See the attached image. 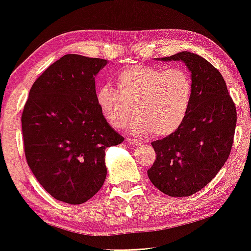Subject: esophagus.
I'll return each instance as SVG.
<instances>
[{"label":"esophagus","instance_id":"34e87169","mask_svg":"<svg viewBox=\"0 0 251 251\" xmlns=\"http://www.w3.org/2000/svg\"><path fill=\"white\" fill-rule=\"evenodd\" d=\"M128 143L129 145H131V146H139V145H141V141L140 140H138V139H133V138H128Z\"/></svg>","mask_w":251,"mask_h":251}]
</instances>
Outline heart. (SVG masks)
<instances>
[{"instance_id":"1","label":"heart","mask_w":251,"mask_h":251,"mask_svg":"<svg viewBox=\"0 0 251 251\" xmlns=\"http://www.w3.org/2000/svg\"><path fill=\"white\" fill-rule=\"evenodd\" d=\"M114 81L117 88L105 84L97 92L99 109L114 128H125L135 111L133 132L167 137L186 119L194 91L186 69L128 65L117 73Z\"/></svg>"}]
</instances>
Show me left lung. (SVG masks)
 <instances>
[{
    "label": "left lung",
    "mask_w": 251,
    "mask_h": 251,
    "mask_svg": "<svg viewBox=\"0 0 251 251\" xmlns=\"http://www.w3.org/2000/svg\"><path fill=\"white\" fill-rule=\"evenodd\" d=\"M159 60L186 63L194 91L180 128L151 142L157 157L148 176L163 194L188 197L206 187L227 161L237 110L221 73L202 56L183 51Z\"/></svg>",
    "instance_id": "left-lung-1"
}]
</instances>
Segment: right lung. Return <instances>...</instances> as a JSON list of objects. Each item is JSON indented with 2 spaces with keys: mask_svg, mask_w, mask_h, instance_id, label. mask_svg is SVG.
Returning <instances> with one entry per match:
<instances>
[{
  "mask_svg": "<svg viewBox=\"0 0 251 251\" xmlns=\"http://www.w3.org/2000/svg\"><path fill=\"white\" fill-rule=\"evenodd\" d=\"M108 61L67 54L33 83L22 113L26 162L45 190L71 204L103 186L105 148L125 140L97 104L96 76Z\"/></svg>",
  "mask_w": 251,
  "mask_h": 251,
  "instance_id": "right-lung-1",
  "label": "right lung"
}]
</instances>
